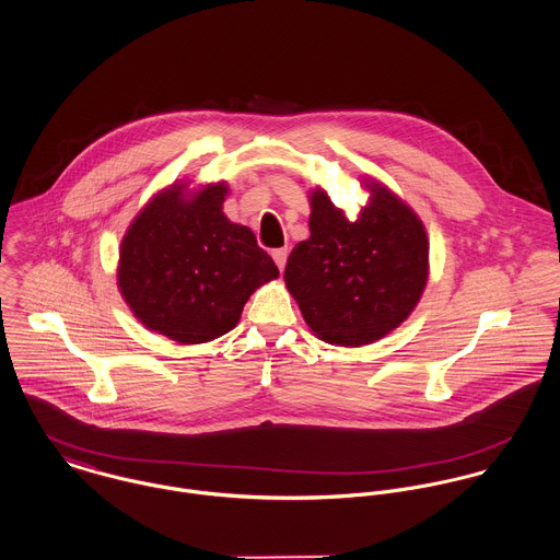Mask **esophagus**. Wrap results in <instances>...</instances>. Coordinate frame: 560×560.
Returning <instances> with one entry per match:
<instances>
[{
    "label": "esophagus",
    "mask_w": 560,
    "mask_h": 560,
    "mask_svg": "<svg viewBox=\"0 0 560 560\" xmlns=\"http://www.w3.org/2000/svg\"><path fill=\"white\" fill-rule=\"evenodd\" d=\"M288 247H281V249L272 250V259L277 261V266H279V270H283L285 268V261H288Z\"/></svg>",
    "instance_id": "1"
}]
</instances>
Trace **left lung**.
Wrapping results in <instances>:
<instances>
[{"instance_id": "1", "label": "left lung", "mask_w": 560, "mask_h": 560, "mask_svg": "<svg viewBox=\"0 0 560 560\" xmlns=\"http://www.w3.org/2000/svg\"><path fill=\"white\" fill-rule=\"evenodd\" d=\"M372 192L350 221L324 188L310 190V232L285 266V285L313 335L359 348L395 330L419 305L430 277V241L419 214L393 190Z\"/></svg>"}]
</instances>
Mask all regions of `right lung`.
Listing matches in <instances>:
<instances>
[{
  "label": "right lung",
  "mask_w": 560,
  "mask_h": 560,
  "mask_svg": "<svg viewBox=\"0 0 560 560\" xmlns=\"http://www.w3.org/2000/svg\"><path fill=\"white\" fill-rule=\"evenodd\" d=\"M156 192L126 230L118 288L132 315L178 343L230 332L250 294L279 277L249 228L223 212L228 183Z\"/></svg>",
  "instance_id": "1"
}]
</instances>
